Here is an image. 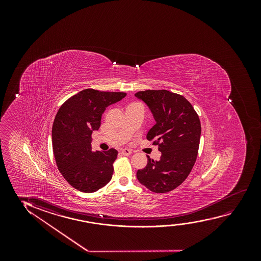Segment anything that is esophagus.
<instances>
[{
	"label": "esophagus",
	"mask_w": 261,
	"mask_h": 261,
	"mask_svg": "<svg viewBox=\"0 0 261 261\" xmlns=\"http://www.w3.org/2000/svg\"><path fill=\"white\" fill-rule=\"evenodd\" d=\"M131 153H132V151L129 150V149H123V150H121V154L124 155V156H129Z\"/></svg>",
	"instance_id": "34e87169"
}]
</instances>
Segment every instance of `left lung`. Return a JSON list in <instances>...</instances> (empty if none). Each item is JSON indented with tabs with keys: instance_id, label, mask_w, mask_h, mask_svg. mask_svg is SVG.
<instances>
[{
	"instance_id": "8db88e82",
	"label": "left lung",
	"mask_w": 261,
	"mask_h": 261,
	"mask_svg": "<svg viewBox=\"0 0 261 261\" xmlns=\"http://www.w3.org/2000/svg\"><path fill=\"white\" fill-rule=\"evenodd\" d=\"M149 106L156 125L147 140L161 151L160 161L148 156L146 167L136 173L143 186L166 193L182 184L195 164L200 145V118L185 97L168 90H145L135 94Z\"/></svg>"
}]
</instances>
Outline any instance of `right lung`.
<instances>
[{"label": "right lung", "mask_w": 261, "mask_h": 261, "mask_svg": "<svg viewBox=\"0 0 261 261\" xmlns=\"http://www.w3.org/2000/svg\"><path fill=\"white\" fill-rule=\"evenodd\" d=\"M126 95L123 92L85 89L59 109L53 125V149L58 169L66 181L83 193H94L110 182L118 150L92 151V134L100 128L108 106Z\"/></svg>", "instance_id": "right-lung-1"}]
</instances>
